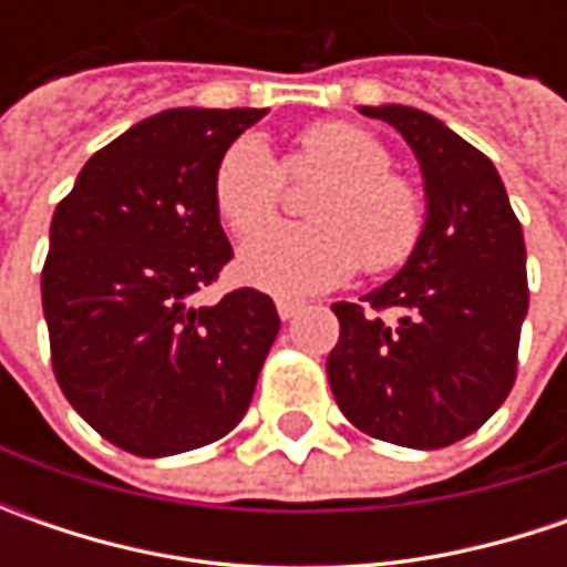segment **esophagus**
<instances>
[{"mask_svg":"<svg viewBox=\"0 0 567 567\" xmlns=\"http://www.w3.org/2000/svg\"><path fill=\"white\" fill-rule=\"evenodd\" d=\"M302 309H306V306H302L299 299H287V296H280V299H277V316L284 318V321L296 318Z\"/></svg>","mask_w":567,"mask_h":567,"instance_id":"obj_1","label":"esophagus"}]
</instances>
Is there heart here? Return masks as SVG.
<instances>
[{
	"label": "heart",
	"mask_w": 567,
	"mask_h": 567,
	"mask_svg": "<svg viewBox=\"0 0 567 567\" xmlns=\"http://www.w3.org/2000/svg\"><path fill=\"white\" fill-rule=\"evenodd\" d=\"M391 151L357 122H316L277 161L258 135H239L214 169V205L239 239L268 227L287 195V179H321L306 224H280L255 236L239 255V274L280 296L318 293L357 268L391 274L423 246L429 195Z\"/></svg>",
	"instance_id": "heart-1"
}]
</instances>
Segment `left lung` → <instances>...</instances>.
I'll return each mask as SVG.
<instances>
[{
	"label": "left lung",
	"instance_id": "obj_1",
	"mask_svg": "<svg viewBox=\"0 0 567 567\" xmlns=\"http://www.w3.org/2000/svg\"><path fill=\"white\" fill-rule=\"evenodd\" d=\"M401 132L429 195L423 246L362 302H334L328 381L360 432L447 447L489 420L517 379L527 246L492 161L413 106H362Z\"/></svg>",
	"mask_w": 567,
	"mask_h": 567
}]
</instances>
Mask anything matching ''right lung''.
Here are the masks:
<instances>
[{"instance_id": "add662e5", "label": "right lung", "mask_w": 567, "mask_h": 567, "mask_svg": "<svg viewBox=\"0 0 567 567\" xmlns=\"http://www.w3.org/2000/svg\"><path fill=\"white\" fill-rule=\"evenodd\" d=\"M265 110H166L100 147L55 205L40 274L62 394L138 457L205 447L246 416L280 318L239 287L192 296L229 265L214 169Z\"/></svg>"}]
</instances>
